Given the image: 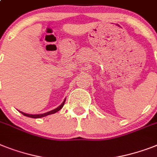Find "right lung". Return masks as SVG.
<instances>
[{
	"label": "right lung",
	"instance_id": "1",
	"mask_svg": "<svg viewBox=\"0 0 157 157\" xmlns=\"http://www.w3.org/2000/svg\"><path fill=\"white\" fill-rule=\"evenodd\" d=\"M64 102H65V100L63 101V103L61 104L59 107H57L56 109H53V110H52V111H49V112H47V113H45V114H25V113H23V112H21V114H23V115L25 116H27V117H30V118H42V117H45V116L47 115H49V114H55V113H56L57 111H59V109H62V107L63 106V105H64Z\"/></svg>",
	"mask_w": 157,
	"mask_h": 157
}]
</instances>
